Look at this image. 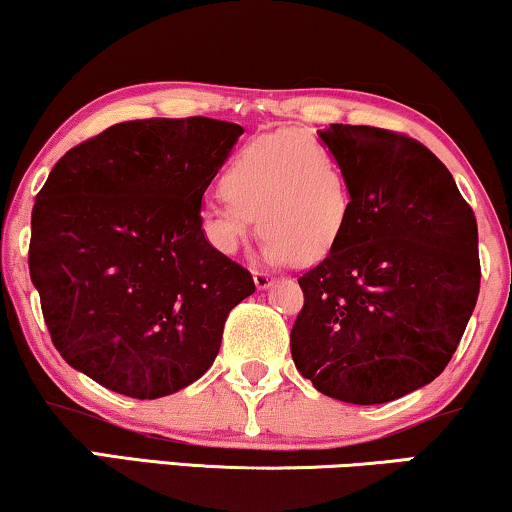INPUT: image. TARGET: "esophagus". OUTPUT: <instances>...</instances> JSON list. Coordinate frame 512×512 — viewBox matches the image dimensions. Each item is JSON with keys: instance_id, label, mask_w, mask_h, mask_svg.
<instances>
[{"instance_id": "obj_1", "label": "esophagus", "mask_w": 512, "mask_h": 512, "mask_svg": "<svg viewBox=\"0 0 512 512\" xmlns=\"http://www.w3.org/2000/svg\"><path fill=\"white\" fill-rule=\"evenodd\" d=\"M252 278H255V286L260 290L269 288L271 283H274V276H271L269 271H262V269H252Z\"/></svg>"}]
</instances>
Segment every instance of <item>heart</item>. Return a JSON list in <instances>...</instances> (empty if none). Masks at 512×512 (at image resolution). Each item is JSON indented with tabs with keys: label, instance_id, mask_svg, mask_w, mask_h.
I'll list each match as a JSON object with an SVG mask.
<instances>
[{
	"label": "heart",
	"instance_id": "b5f03b06",
	"mask_svg": "<svg viewBox=\"0 0 512 512\" xmlns=\"http://www.w3.org/2000/svg\"><path fill=\"white\" fill-rule=\"evenodd\" d=\"M219 193L205 208L203 229L224 255L241 248L250 229L264 234L271 262L319 260L345 231L352 184L331 148L302 129L250 139L226 163Z\"/></svg>",
	"mask_w": 512,
	"mask_h": 512
}]
</instances>
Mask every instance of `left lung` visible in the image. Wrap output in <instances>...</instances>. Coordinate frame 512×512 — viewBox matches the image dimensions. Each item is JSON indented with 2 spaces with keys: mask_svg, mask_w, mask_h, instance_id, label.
<instances>
[{
  "mask_svg": "<svg viewBox=\"0 0 512 512\" xmlns=\"http://www.w3.org/2000/svg\"><path fill=\"white\" fill-rule=\"evenodd\" d=\"M345 165L352 210L340 241L297 278L290 352L316 390L385 404L432 383L480 295L475 212L442 160L409 134L319 132Z\"/></svg>",
  "mask_w": 512,
  "mask_h": 512,
  "instance_id": "obj_1",
  "label": "left lung"
}]
</instances>
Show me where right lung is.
<instances>
[{
    "mask_svg": "<svg viewBox=\"0 0 512 512\" xmlns=\"http://www.w3.org/2000/svg\"><path fill=\"white\" fill-rule=\"evenodd\" d=\"M236 122L129 120L63 155L37 193L28 250L51 342L108 390L158 399L215 361L250 271L205 241L203 193Z\"/></svg>",
    "mask_w": 512,
    "mask_h": 512,
    "instance_id": "add662e5",
    "label": "right lung"
}]
</instances>
